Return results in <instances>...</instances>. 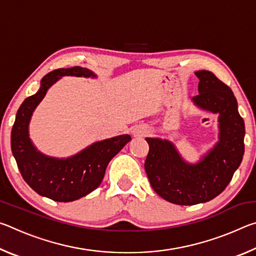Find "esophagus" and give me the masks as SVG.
Segmentation results:
<instances>
[{"label":"esophagus","mask_w":256,"mask_h":256,"mask_svg":"<svg viewBox=\"0 0 256 256\" xmlns=\"http://www.w3.org/2000/svg\"><path fill=\"white\" fill-rule=\"evenodd\" d=\"M146 132V128H140V130H136L134 131V136H144V134Z\"/></svg>","instance_id":"34e87169"}]
</instances>
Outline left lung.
<instances>
[{"label":"left lung","instance_id":"1","mask_svg":"<svg viewBox=\"0 0 256 256\" xmlns=\"http://www.w3.org/2000/svg\"><path fill=\"white\" fill-rule=\"evenodd\" d=\"M198 94L192 98L200 110L218 115V141L198 162L182 157L167 138H146L149 144L144 168L154 192L178 206L204 203L227 188L244 156V120L232 89L210 71H196Z\"/></svg>","mask_w":256,"mask_h":256}]
</instances>
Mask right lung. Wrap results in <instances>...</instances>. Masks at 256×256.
Masks as SVG:
<instances>
[{
  "mask_svg": "<svg viewBox=\"0 0 256 256\" xmlns=\"http://www.w3.org/2000/svg\"><path fill=\"white\" fill-rule=\"evenodd\" d=\"M66 76L97 78L81 66L50 72L42 79L40 90L21 104L11 132V150L26 183L40 196L58 202L79 200L96 190L110 160L131 141L128 134H122L94 142L68 158L40 152L29 136L30 120L50 86Z\"/></svg>",
  "mask_w": 256,
  "mask_h": 256,
  "instance_id": "1",
  "label": "right lung"
}]
</instances>
